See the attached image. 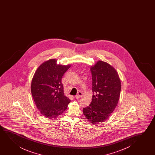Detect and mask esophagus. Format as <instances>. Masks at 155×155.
<instances>
[{
	"label": "esophagus",
	"mask_w": 155,
	"mask_h": 155,
	"mask_svg": "<svg viewBox=\"0 0 155 155\" xmlns=\"http://www.w3.org/2000/svg\"><path fill=\"white\" fill-rule=\"evenodd\" d=\"M82 95H83V93H82L81 91H79L78 93V94L75 96V98H76V99H79V98H80L82 96Z\"/></svg>",
	"instance_id": "34e87169"
}]
</instances>
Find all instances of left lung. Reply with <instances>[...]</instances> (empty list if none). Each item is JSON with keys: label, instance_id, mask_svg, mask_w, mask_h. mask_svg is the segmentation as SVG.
I'll use <instances>...</instances> for the list:
<instances>
[{"label": "left lung", "instance_id": "1", "mask_svg": "<svg viewBox=\"0 0 155 155\" xmlns=\"http://www.w3.org/2000/svg\"><path fill=\"white\" fill-rule=\"evenodd\" d=\"M93 95L83 114L94 125L106 121L119 102L121 84L119 74L112 66L98 60L91 67Z\"/></svg>", "mask_w": 155, "mask_h": 155}]
</instances>
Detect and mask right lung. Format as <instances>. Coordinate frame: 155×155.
Wrapping results in <instances>:
<instances>
[{
  "mask_svg": "<svg viewBox=\"0 0 155 155\" xmlns=\"http://www.w3.org/2000/svg\"><path fill=\"white\" fill-rule=\"evenodd\" d=\"M57 62V60L51 59L43 62L34 73L31 86L38 110L46 118L52 120L62 114L70 102L64 94L61 79L71 64H58Z\"/></svg>",
  "mask_w": 155,
  "mask_h": 155,
  "instance_id": "obj_1",
  "label": "right lung"
}]
</instances>
